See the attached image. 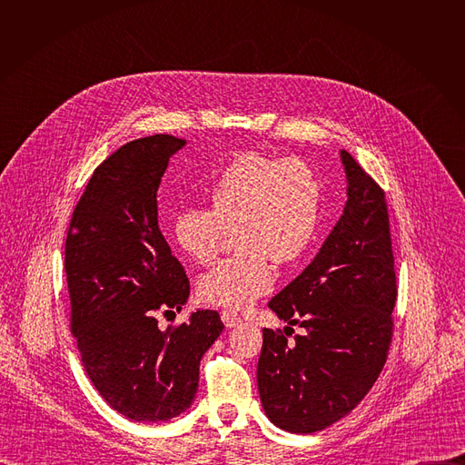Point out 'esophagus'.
<instances>
[{
    "label": "esophagus",
    "instance_id": "esophagus-1",
    "mask_svg": "<svg viewBox=\"0 0 465 465\" xmlns=\"http://www.w3.org/2000/svg\"><path fill=\"white\" fill-rule=\"evenodd\" d=\"M221 318H223V322H224L226 327H235V325H239V322H241V316H239L235 311H230V309H224V311L221 312Z\"/></svg>",
    "mask_w": 465,
    "mask_h": 465
}]
</instances>
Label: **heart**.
I'll use <instances>...</instances> for the list:
<instances>
[{
    "label": "heart",
    "instance_id": "b5f03b06",
    "mask_svg": "<svg viewBox=\"0 0 465 465\" xmlns=\"http://www.w3.org/2000/svg\"><path fill=\"white\" fill-rule=\"evenodd\" d=\"M322 189L314 169L300 158L259 153L233 156L208 187V208H185L171 224L174 244L198 264L212 262L226 232L237 253L196 283L198 298L241 309L269 292L276 261L289 267L307 252L320 221Z\"/></svg>",
    "mask_w": 465,
    "mask_h": 465
}]
</instances>
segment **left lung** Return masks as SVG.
<instances>
[{
  "mask_svg": "<svg viewBox=\"0 0 465 465\" xmlns=\"http://www.w3.org/2000/svg\"><path fill=\"white\" fill-rule=\"evenodd\" d=\"M341 158L344 215L309 267L269 302L303 335L289 342L292 327H264L257 362L264 414L296 434L323 430L364 400L393 335L397 285L384 191L350 153Z\"/></svg>",
  "mask_w": 465,
  "mask_h": 465,
  "instance_id": "8db88e82",
  "label": "left lung"
}]
</instances>
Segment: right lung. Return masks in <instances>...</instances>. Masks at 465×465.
I'll return each instance as SVG.
<instances>
[{
  "label": "right lung",
  "mask_w": 465,
  "mask_h": 465,
  "mask_svg": "<svg viewBox=\"0 0 465 465\" xmlns=\"http://www.w3.org/2000/svg\"><path fill=\"white\" fill-rule=\"evenodd\" d=\"M185 140L154 134L119 147L94 171L65 237L70 329L103 400L134 421H165L194 400L203 355L223 333L217 311L158 327L180 311L189 280L158 226L156 193Z\"/></svg>",
  "instance_id": "obj_1"
}]
</instances>
